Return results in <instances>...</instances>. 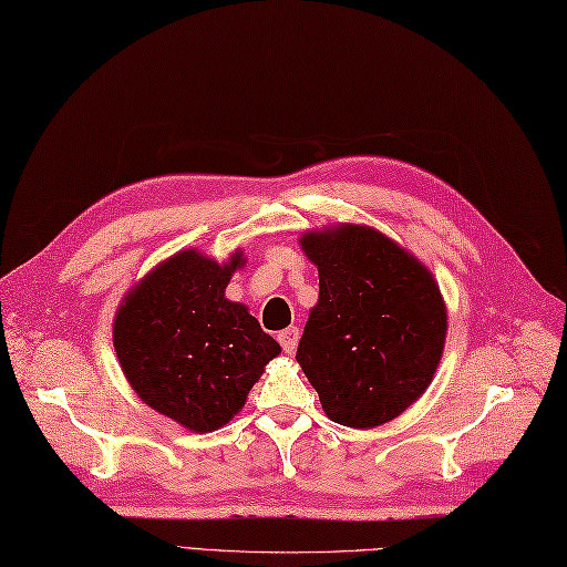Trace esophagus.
Masks as SVG:
<instances>
[{
    "instance_id": "esophagus-1",
    "label": "esophagus",
    "mask_w": 567,
    "mask_h": 567,
    "mask_svg": "<svg viewBox=\"0 0 567 567\" xmlns=\"http://www.w3.org/2000/svg\"><path fill=\"white\" fill-rule=\"evenodd\" d=\"M278 340H280V344H282V350L287 352V354H292L295 350H297V342H299V328H295V326H289V328H285L280 336H278Z\"/></svg>"
}]
</instances>
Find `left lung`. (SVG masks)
<instances>
[{
    "label": "left lung",
    "instance_id": "8db88e82",
    "mask_svg": "<svg viewBox=\"0 0 567 567\" xmlns=\"http://www.w3.org/2000/svg\"><path fill=\"white\" fill-rule=\"evenodd\" d=\"M318 268L297 361L336 424L373 429L424 395L443 354L447 311L431 270L379 229L307 231Z\"/></svg>",
    "mask_w": 567,
    "mask_h": 567
}]
</instances>
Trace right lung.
<instances>
[{
  "mask_svg": "<svg viewBox=\"0 0 567 567\" xmlns=\"http://www.w3.org/2000/svg\"><path fill=\"white\" fill-rule=\"evenodd\" d=\"M246 264L186 249L157 264L128 289L112 340L134 393L194 433L231 422L280 344L225 287Z\"/></svg>",
  "mask_w": 567,
  "mask_h": 567,
  "instance_id": "obj_1",
  "label": "right lung"
}]
</instances>
